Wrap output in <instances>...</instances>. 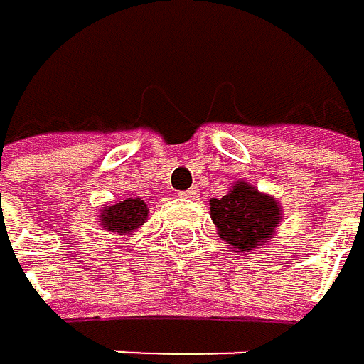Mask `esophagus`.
<instances>
[{"label":"esophagus","mask_w":364,"mask_h":364,"mask_svg":"<svg viewBox=\"0 0 364 364\" xmlns=\"http://www.w3.org/2000/svg\"><path fill=\"white\" fill-rule=\"evenodd\" d=\"M196 194H198V192H196L194 188H192V190H186V192H181V196H183V198H194Z\"/></svg>","instance_id":"esophagus-1"}]
</instances>
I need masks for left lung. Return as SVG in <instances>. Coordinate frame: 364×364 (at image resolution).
Segmentation results:
<instances>
[{
    "instance_id": "1",
    "label": "left lung",
    "mask_w": 364,
    "mask_h": 364,
    "mask_svg": "<svg viewBox=\"0 0 364 364\" xmlns=\"http://www.w3.org/2000/svg\"><path fill=\"white\" fill-rule=\"evenodd\" d=\"M209 212L223 240L235 251L245 253L267 242L282 218V209L275 198L259 194L242 181L223 198L209 200Z\"/></svg>"
}]
</instances>
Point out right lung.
Listing matches in <instances>:
<instances>
[{"instance_id": "right-lung-1", "label": "right lung", "mask_w": 364, "mask_h": 364, "mask_svg": "<svg viewBox=\"0 0 364 364\" xmlns=\"http://www.w3.org/2000/svg\"><path fill=\"white\" fill-rule=\"evenodd\" d=\"M146 216H148V205L141 198H127L107 207L100 214V223L107 231L124 235L139 229L146 223Z\"/></svg>"}]
</instances>
